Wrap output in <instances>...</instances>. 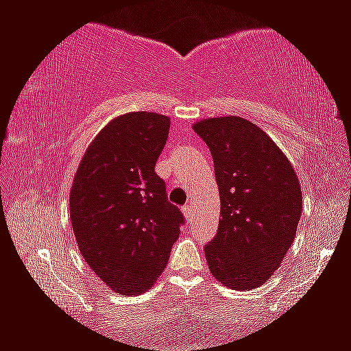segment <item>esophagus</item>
I'll use <instances>...</instances> for the list:
<instances>
[{
    "instance_id": "obj_1",
    "label": "esophagus",
    "mask_w": 351,
    "mask_h": 351,
    "mask_svg": "<svg viewBox=\"0 0 351 351\" xmlns=\"http://www.w3.org/2000/svg\"><path fill=\"white\" fill-rule=\"evenodd\" d=\"M182 214H184L186 217H191V214H192V206H191V205H184V206H182Z\"/></svg>"
}]
</instances>
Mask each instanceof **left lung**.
Here are the masks:
<instances>
[{"label": "left lung", "instance_id": "8db88e82", "mask_svg": "<svg viewBox=\"0 0 351 351\" xmlns=\"http://www.w3.org/2000/svg\"><path fill=\"white\" fill-rule=\"evenodd\" d=\"M193 130L208 145L221 219L205 255L214 279L254 290L279 268L296 237L302 192L295 169L265 130L241 117L206 118Z\"/></svg>", "mask_w": 351, "mask_h": 351}]
</instances>
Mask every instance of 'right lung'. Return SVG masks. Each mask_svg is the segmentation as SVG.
<instances>
[{
	"label": "right lung",
	"mask_w": 351,
	"mask_h": 351,
	"mask_svg": "<svg viewBox=\"0 0 351 351\" xmlns=\"http://www.w3.org/2000/svg\"><path fill=\"white\" fill-rule=\"evenodd\" d=\"M169 129L164 114H121L94 137L74 176L69 209L78 249L119 295L151 289L180 237L184 217L154 171Z\"/></svg>",
	"instance_id": "1"
}]
</instances>
